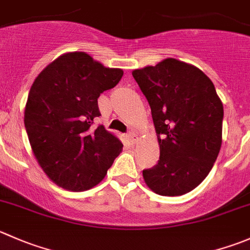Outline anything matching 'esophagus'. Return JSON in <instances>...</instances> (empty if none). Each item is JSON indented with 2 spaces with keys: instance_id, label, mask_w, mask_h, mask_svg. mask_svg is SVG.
Masks as SVG:
<instances>
[{
  "instance_id": "esophagus-1",
  "label": "esophagus",
  "mask_w": 250,
  "mask_h": 250,
  "mask_svg": "<svg viewBox=\"0 0 250 250\" xmlns=\"http://www.w3.org/2000/svg\"><path fill=\"white\" fill-rule=\"evenodd\" d=\"M128 139H129L132 143H135L138 139V135L135 134L134 132H128Z\"/></svg>"
}]
</instances>
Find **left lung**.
I'll list each match as a JSON object with an SVG mask.
<instances>
[{"mask_svg": "<svg viewBox=\"0 0 250 250\" xmlns=\"http://www.w3.org/2000/svg\"><path fill=\"white\" fill-rule=\"evenodd\" d=\"M151 108L160 160L143 177L152 192L183 195L211 171L222 143L224 105L209 77L176 58L132 72Z\"/></svg>", "mask_w": 250, "mask_h": 250, "instance_id": "8db88e82", "label": "left lung"}]
</instances>
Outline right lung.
Segmentation results:
<instances>
[{
  "label": "right lung",
  "mask_w": 250,
  "mask_h": 250,
  "mask_svg": "<svg viewBox=\"0 0 250 250\" xmlns=\"http://www.w3.org/2000/svg\"><path fill=\"white\" fill-rule=\"evenodd\" d=\"M123 76L85 52H68L51 62L34 81L24 125L39 165L64 189L81 192L100 183L122 151L118 138L94 120L98 99Z\"/></svg>",
  "instance_id": "add662e5"
}]
</instances>
